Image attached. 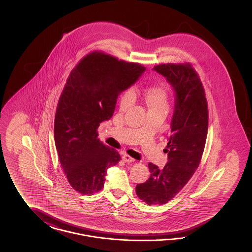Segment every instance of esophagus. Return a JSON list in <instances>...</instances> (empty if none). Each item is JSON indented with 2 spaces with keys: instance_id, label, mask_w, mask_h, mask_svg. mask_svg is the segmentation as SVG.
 Here are the masks:
<instances>
[{
  "instance_id": "34e87169",
  "label": "esophagus",
  "mask_w": 252,
  "mask_h": 252,
  "mask_svg": "<svg viewBox=\"0 0 252 252\" xmlns=\"http://www.w3.org/2000/svg\"><path fill=\"white\" fill-rule=\"evenodd\" d=\"M122 158H123V160L125 161V162H133V161H135V159L133 158H131L130 156H128V155H123V157H122Z\"/></svg>"
}]
</instances>
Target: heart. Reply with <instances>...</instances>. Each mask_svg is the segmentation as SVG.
<instances>
[{
  "label": "heart",
  "instance_id": "b5f03b06",
  "mask_svg": "<svg viewBox=\"0 0 252 252\" xmlns=\"http://www.w3.org/2000/svg\"><path fill=\"white\" fill-rule=\"evenodd\" d=\"M135 94L134 91L129 89L124 93L121 98V107L122 108H127L134 103ZM146 101L148 103L149 108H168L169 99L166 90L160 86L150 87L146 91Z\"/></svg>",
  "mask_w": 252,
  "mask_h": 252
}]
</instances>
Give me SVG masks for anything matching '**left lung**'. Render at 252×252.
I'll use <instances>...</instances> for the list:
<instances>
[{
    "label": "left lung",
    "mask_w": 252,
    "mask_h": 252,
    "mask_svg": "<svg viewBox=\"0 0 252 252\" xmlns=\"http://www.w3.org/2000/svg\"><path fill=\"white\" fill-rule=\"evenodd\" d=\"M166 78L175 93L171 132L164 152L168 162L159 169L150 162V177L136 186L148 205L166 204L187 184L198 167L208 134V105L202 83L192 66L160 64L153 68Z\"/></svg>",
    "instance_id": "left-lung-1"
}]
</instances>
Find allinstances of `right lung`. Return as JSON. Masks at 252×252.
<instances>
[{"instance_id": "1", "label": "right lung", "mask_w": 252, "mask_h": 252, "mask_svg": "<svg viewBox=\"0 0 252 252\" xmlns=\"http://www.w3.org/2000/svg\"><path fill=\"white\" fill-rule=\"evenodd\" d=\"M145 68L95 52L72 69L58 104L54 136L60 164L72 188L92 194L104 187L119 153L102 144L97 128L114 113L117 98Z\"/></svg>"}]
</instances>
